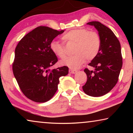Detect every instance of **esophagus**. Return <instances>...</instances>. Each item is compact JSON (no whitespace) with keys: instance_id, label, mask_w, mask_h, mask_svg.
<instances>
[{"instance_id":"obj_1","label":"esophagus","mask_w":133,"mask_h":133,"mask_svg":"<svg viewBox=\"0 0 133 133\" xmlns=\"http://www.w3.org/2000/svg\"><path fill=\"white\" fill-rule=\"evenodd\" d=\"M77 72V70H72V69H70L69 70V73H71V74H76Z\"/></svg>"}]
</instances>
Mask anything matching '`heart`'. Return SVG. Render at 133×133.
Listing matches in <instances>:
<instances>
[{"label":"heart","mask_w":133,"mask_h":133,"mask_svg":"<svg viewBox=\"0 0 133 133\" xmlns=\"http://www.w3.org/2000/svg\"><path fill=\"white\" fill-rule=\"evenodd\" d=\"M63 39L67 43L76 44L73 50L75 55L60 61L62 65L71 69H78L84 63L85 59L87 61L94 59L100 51L101 39L96 31L84 28L73 29L65 33ZM50 49L60 58H64L66 55L64 45L56 40L51 42Z\"/></svg>","instance_id":"b5f03b06"}]
</instances>
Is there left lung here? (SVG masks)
Here are the masks:
<instances>
[{"mask_svg":"<svg viewBox=\"0 0 133 133\" xmlns=\"http://www.w3.org/2000/svg\"><path fill=\"white\" fill-rule=\"evenodd\" d=\"M94 26L98 31L101 39L100 51L89 66L94 71L84 70L87 80L83 86L84 93L90 96H102L111 90L118 82L123 58L119 40L111 29L99 22L87 23Z\"/></svg>","mask_w":133,"mask_h":133,"instance_id":"obj_1","label":"left lung"}]
</instances>
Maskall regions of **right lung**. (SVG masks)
I'll list each match as a JSON object with an SVG mask.
<instances>
[{"label": "right lung", "mask_w": 133, "mask_h": 133, "mask_svg": "<svg viewBox=\"0 0 133 133\" xmlns=\"http://www.w3.org/2000/svg\"><path fill=\"white\" fill-rule=\"evenodd\" d=\"M64 31L39 26L24 36L15 49L13 75L22 93L33 102L50 100L57 90L59 78L69 73L65 66L50 69L58 61L50 43Z\"/></svg>", "instance_id": "right-lung-1"}]
</instances>
